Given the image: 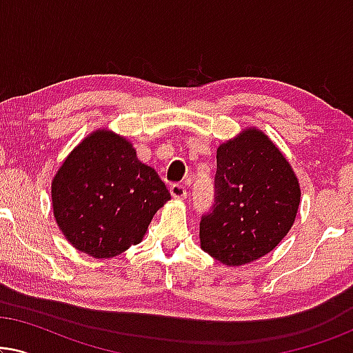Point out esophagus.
I'll return each instance as SVG.
<instances>
[{
    "instance_id": "esophagus-1",
    "label": "esophagus",
    "mask_w": 353,
    "mask_h": 353,
    "mask_svg": "<svg viewBox=\"0 0 353 353\" xmlns=\"http://www.w3.org/2000/svg\"><path fill=\"white\" fill-rule=\"evenodd\" d=\"M170 194L173 199H185L186 197V188L183 185H178V183H175V185L170 186Z\"/></svg>"
}]
</instances>
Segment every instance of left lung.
Instances as JSON below:
<instances>
[{
    "instance_id": "obj_1",
    "label": "left lung",
    "mask_w": 353,
    "mask_h": 353,
    "mask_svg": "<svg viewBox=\"0 0 353 353\" xmlns=\"http://www.w3.org/2000/svg\"><path fill=\"white\" fill-rule=\"evenodd\" d=\"M299 204L291 163L263 132L244 130L216 149L215 204L201 219V248L230 267L254 262L281 243Z\"/></svg>"
}]
</instances>
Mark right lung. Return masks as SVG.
Wrapping results in <instances>:
<instances>
[{
    "label": "right lung",
    "instance_id": "add662e5",
    "mask_svg": "<svg viewBox=\"0 0 353 353\" xmlns=\"http://www.w3.org/2000/svg\"><path fill=\"white\" fill-rule=\"evenodd\" d=\"M170 199L165 183L137 157L127 138L96 130L52 178V212L67 241L94 259L141 243L152 216Z\"/></svg>",
    "mask_w": 353,
    "mask_h": 353
}]
</instances>
